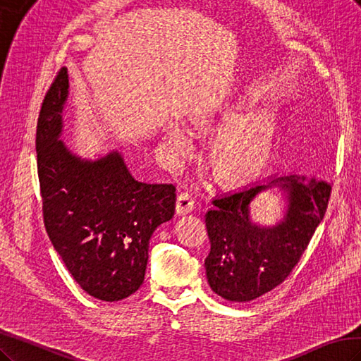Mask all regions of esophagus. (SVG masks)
Returning a JSON list of instances; mask_svg holds the SVG:
<instances>
[{
	"instance_id": "esophagus-1",
	"label": "esophagus",
	"mask_w": 361,
	"mask_h": 361,
	"mask_svg": "<svg viewBox=\"0 0 361 361\" xmlns=\"http://www.w3.org/2000/svg\"><path fill=\"white\" fill-rule=\"evenodd\" d=\"M195 209V199L190 195V192H180L176 199V214L178 216H185Z\"/></svg>"
}]
</instances>
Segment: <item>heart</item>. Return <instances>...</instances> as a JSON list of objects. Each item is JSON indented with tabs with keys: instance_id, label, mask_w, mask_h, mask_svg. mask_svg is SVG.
<instances>
[{
	"instance_id": "heart-1",
	"label": "heart",
	"mask_w": 361,
	"mask_h": 361,
	"mask_svg": "<svg viewBox=\"0 0 361 361\" xmlns=\"http://www.w3.org/2000/svg\"><path fill=\"white\" fill-rule=\"evenodd\" d=\"M226 113L234 114L228 110ZM214 114L197 118L196 126H205ZM276 126L267 113L247 114L231 121L211 147V164L221 182H242L259 174L268 164L274 145ZM165 139L178 156H185L191 147V133L182 122L165 128Z\"/></svg>"
}]
</instances>
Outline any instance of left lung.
I'll use <instances>...</instances> for the list:
<instances>
[{
	"instance_id": "left-lung-1",
	"label": "left lung",
	"mask_w": 361,
	"mask_h": 361,
	"mask_svg": "<svg viewBox=\"0 0 361 361\" xmlns=\"http://www.w3.org/2000/svg\"><path fill=\"white\" fill-rule=\"evenodd\" d=\"M276 189L283 217L262 226L250 216L252 202ZM331 183L305 174H274L219 196L205 214L211 250L205 259L211 289L230 302H250L279 286L297 265L323 221Z\"/></svg>"
}]
</instances>
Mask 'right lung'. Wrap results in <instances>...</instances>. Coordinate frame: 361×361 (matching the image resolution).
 Wrapping results in <instances>:
<instances>
[{
  "instance_id": "add662e5",
  "label": "right lung",
  "mask_w": 361,
  "mask_h": 361,
  "mask_svg": "<svg viewBox=\"0 0 361 361\" xmlns=\"http://www.w3.org/2000/svg\"><path fill=\"white\" fill-rule=\"evenodd\" d=\"M67 68L44 98L37 127L44 225L55 251L87 294L118 302L142 285L148 243L174 216L176 188L133 178L118 150L84 157L61 136Z\"/></svg>"
}]
</instances>
